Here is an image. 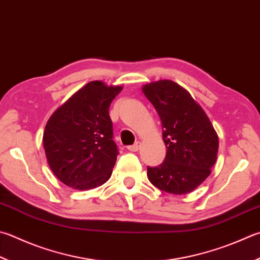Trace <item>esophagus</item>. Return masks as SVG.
<instances>
[{
    "instance_id": "1",
    "label": "esophagus",
    "mask_w": 260,
    "mask_h": 260,
    "mask_svg": "<svg viewBox=\"0 0 260 260\" xmlns=\"http://www.w3.org/2000/svg\"><path fill=\"white\" fill-rule=\"evenodd\" d=\"M140 146H141L140 141H137V143H135L134 145L129 146V147H128V149H129L130 151H138V150H139V148H140Z\"/></svg>"
}]
</instances>
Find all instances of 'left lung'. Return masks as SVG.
Instances as JSON below:
<instances>
[{
	"label": "left lung",
	"mask_w": 260,
	"mask_h": 260,
	"mask_svg": "<svg viewBox=\"0 0 260 260\" xmlns=\"http://www.w3.org/2000/svg\"><path fill=\"white\" fill-rule=\"evenodd\" d=\"M143 91L159 115L168 148L163 163L147 166V176L165 192L189 193L208 178L216 161V131L202 106L176 82H150Z\"/></svg>",
	"instance_id": "1"
}]
</instances>
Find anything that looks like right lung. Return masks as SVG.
<instances>
[{
    "mask_svg": "<svg viewBox=\"0 0 260 260\" xmlns=\"http://www.w3.org/2000/svg\"><path fill=\"white\" fill-rule=\"evenodd\" d=\"M121 90L88 82L47 121L43 136L47 163L68 187L94 189L110 179L119 150L109 109Z\"/></svg>",
    "mask_w": 260,
    "mask_h": 260,
    "instance_id": "right-lung-1",
    "label": "right lung"
}]
</instances>
